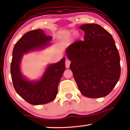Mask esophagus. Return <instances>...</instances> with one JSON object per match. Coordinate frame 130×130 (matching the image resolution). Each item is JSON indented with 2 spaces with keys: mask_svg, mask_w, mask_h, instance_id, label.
Here are the masks:
<instances>
[{
  "mask_svg": "<svg viewBox=\"0 0 130 130\" xmlns=\"http://www.w3.org/2000/svg\"><path fill=\"white\" fill-rule=\"evenodd\" d=\"M70 61L67 59V60H65V67L67 68H69L70 67Z\"/></svg>",
  "mask_w": 130,
  "mask_h": 130,
  "instance_id": "obj_1",
  "label": "esophagus"
}]
</instances>
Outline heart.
<instances>
[{"instance_id": "b5f03b06", "label": "heart", "mask_w": 130, "mask_h": 130, "mask_svg": "<svg viewBox=\"0 0 130 130\" xmlns=\"http://www.w3.org/2000/svg\"><path fill=\"white\" fill-rule=\"evenodd\" d=\"M76 33L75 31H61L60 34V36L63 38H68L72 35ZM80 38V36L78 34H77V38L79 39Z\"/></svg>"}]
</instances>
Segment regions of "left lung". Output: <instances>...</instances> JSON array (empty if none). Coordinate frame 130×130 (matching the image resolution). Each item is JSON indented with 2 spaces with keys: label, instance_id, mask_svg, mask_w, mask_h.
Instances as JSON below:
<instances>
[{
  "label": "left lung",
  "instance_id": "1",
  "mask_svg": "<svg viewBox=\"0 0 130 130\" xmlns=\"http://www.w3.org/2000/svg\"><path fill=\"white\" fill-rule=\"evenodd\" d=\"M85 32L83 41L66 49L71 61L70 70L84 96L99 98L108 94L120 76V56L111 34L97 24L80 26Z\"/></svg>",
  "mask_w": 130,
  "mask_h": 130
}]
</instances>
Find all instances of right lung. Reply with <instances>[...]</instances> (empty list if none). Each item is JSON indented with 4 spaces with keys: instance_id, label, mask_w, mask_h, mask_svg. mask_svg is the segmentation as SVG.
<instances>
[{
    "instance_id": "1",
    "label": "right lung",
    "mask_w": 130,
    "mask_h": 130,
    "mask_svg": "<svg viewBox=\"0 0 130 130\" xmlns=\"http://www.w3.org/2000/svg\"><path fill=\"white\" fill-rule=\"evenodd\" d=\"M52 37L42 29L27 32L15 43L12 51L11 74L17 93L32 105L52 102L58 93V85L65 70V58L47 65L39 80H30L21 72V63L24 54L43 50L51 45Z\"/></svg>"
}]
</instances>
